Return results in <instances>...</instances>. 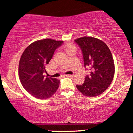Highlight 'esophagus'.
Returning a JSON list of instances; mask_svg holds the SVG:
<instances>
[{"mask_svg":"<svg viewBox=\"0 0 133 133\" xmlns=\"http://www.w3.org/2000/svg\"><path fill=\"white\" fill-rule=\"evenodd\" d=\"M66 77H73L74 75H70V74H68V75H65Z\"/></svg>","mask_w":133,"mask_h":133,"instance_id":"obj_1","label":"esophagus"}]
</instances>
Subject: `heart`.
I'll use <instances>...</instances> for the list:
<instances>
[{"instance_id":"b5f03b06","label":"heart","mask_w":133,"mask_h":133,"mask_svg":"<svg viewBox=\"0 0 133 133\" xmlns=\"http://www.w3.org/2000/svg\"><path fill=\"white\" fill-rule=\"evenodd\" d=\"M72 47V46H70L69 47V48H71V47Z\"/></svg>"}]
</instances>
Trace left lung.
I'll return each mask as SVG.
<instances>
[{"label": "left lung", "mask_w": 133, "mask_h": 133, "mask_svg": "<svg viewBox=\"0 0 133 133\" xmlns=\"http://www.w3.org/2000/svg\"><path fill=\"white\" fill-rule=\"evenodd\" d=\"M82 51L85 68L89 69L82 84L77 89L87 97L100 95L108 89L114 76L113 57L109 47L103 41L92 37L74 40Z\"/></svg>", "instance_id": "8db88e82"}]
</instances>
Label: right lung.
Segmentation results:
<instances>
[{
  "label": "right lung",
  "instance_id": "1",
  "mask_svg": "<svg viewBox=\"0 0 133 133\" xmlns=\"http://www.w3.org/2000/svg\"><path fill=\"white\" fill-rule=\"evenodd\" d=\"M63 41L45 39L30 44L21 56L19 75L22 86L34 97L45 99L56 92L60 81L45 77V66L51 60L55 51Z\"/></svg>",
  "mask_w": 133,
  "mask_h": 133
}]
</instances>
